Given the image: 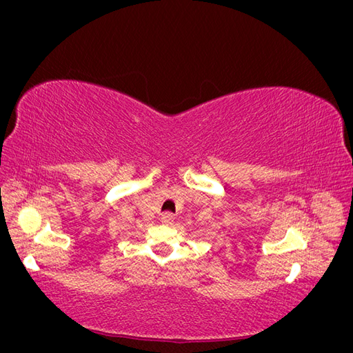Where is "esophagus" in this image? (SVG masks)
I'll return each mask as SVG.
<instances>
[{"label": "esophagus", "mask_w": 353, "mask_h": 353, "mask_svg": "<svg viewBox=\"0 0 353 353\" xmlns=\"http://www.w3.org/2000/svg\"><path fill=\"white\" fill-rule=\"evenodd\" d=\"M174 221H175L174 213L166 212V213H163V215H162V222L166 223V225H170V223H174Z\"/></svg>", "instance_id": "esophagus-1"}]
</instances>
